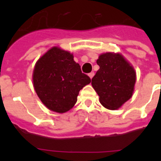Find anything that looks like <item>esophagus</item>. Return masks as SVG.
I'll return each instance as SVG.
<instances>
[{
    "instance_id": "1",
    "label": "esophagus",
    "mask_w": 161,
    "mask_h": 161,
    "mask_svg": "<svg viewBox=\"0 0 161 161\" xmlns=\"http://www.w3.org/2000/svg\"><path fill=\"white\" fill-rule=\"evenodd\" d=\"M88 76H89V78H90L91 79H92L93 76H94V73H93V72H91V73H88Z\"/></svg>"
}]
</instances>
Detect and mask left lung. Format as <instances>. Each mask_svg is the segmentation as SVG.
Here are the masks:
<instances>
[{
	"instance_id": "left-lung-1",
	"label": "left lung",
	"mask_w": 161,
	"mask_h": 161,
	"mask_svg": "<svg viewBox=\"0 0 161 161\" xmlns=\"http://www.w3.org/2000/svg\"><path fill=\"white\" fill-rule=\"evenodd\" d=\"M97 63L99 69L92 78V86L103 107L117 109L132 96L136 80L135 70L119 53L101 54Z\"/></svg>"
}]
</instances>
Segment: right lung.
Listing matches in <instances>:
<instances>
[{
    "instance_id": "right-lung-1",
    "label": "right lung",
    "mask_w": 161,
    "mask_h": 161,
    "mask_svg": "<svg viewBox=\"0 0 161 161\" xmlns=\"http://www.w3.org/2000/svg\"><path fill=\"white\" fill-rule=\"evenodd\" d=\"M90 82V78L74 62L73 54L57 47L47 52L34 68L35 91L44 105L54 112L71 109L79 91Z\"/></svg>"
}]
</instances>
